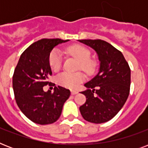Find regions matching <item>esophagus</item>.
<instances>
[{"label":"esophagus","mask_w":148,"mask_h":148,"mask_svg":"<svg viewBox=\"0 0 148 148\" xmlns=\"http://www.w3.org/2000/svg\"><path fill=\"white\" fill-rule=\"evenodd\" d=\"M77 90H71V95H77Z\"/></svg>","instance_id":"34e87169"}]
</instances>
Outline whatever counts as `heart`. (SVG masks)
I'll return each instance as SVG.
<instances>
[{"instance_id": "heart-1", "label": "heart", "mask_w": 148, "mask_h": 148, "mask_svg": "<svg viewBox=\"0 0 148 148\" xmlns=\"http://www.w3.org/2000/svg\"><path fill=\"white\" fill-rule=\"evenodd\" d=\"M67 54L71 55L79 60L78 69H82L85 72L90 74L94 71L95 64L90 59V52L87 47L82 45H72L66 50ZM63 61V54L59 49H54L49 55V64L51 69L58 71L60 69ZM85 79V75L82 72L69 73L63 72L58 74L56 78L57 83L60 86L67 88H76Z\"/></svg>"}]
</instances>
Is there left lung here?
Segmentation results:
<instances>
[{
  "mask_svg": "<svg viewBox=\"0 0 148 148\" xmlns=\"http://www.w3.org/2000/svg\"><path fill=\"white\" fill-rule=\"evenodd\" d=\"M95 50L100 67L97 74L84 84L86 102L80 107L84 119L95 124L112 119L130 93L131 69L122 53L102 40H78Z\"/></svg>",
  "mask_w": 148,
  "mask_h": 148,
  "instance_id": "8db88e82",
  "label": "left lung"
}]
</instances>
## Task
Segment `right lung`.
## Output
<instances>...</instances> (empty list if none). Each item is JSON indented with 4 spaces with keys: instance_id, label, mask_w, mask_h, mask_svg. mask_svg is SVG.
Returning a JSON list of instances; mask_svg holds the SVG:
<instances>
[{
    "instance_id": "1",
    "label": "right lung",
    "mask_w": 148,
    "mask_h": 148,
    "mask_svg": "<svg viewBox=\"0 0 148 148\" xmlns=\"http://www.w3.org/2000/svg\"><path fill=\"white\" fill-rule=\"evenodd\" d=\"M69 40L41 39L29 46L20 57L13 75V89L20 110L38 124L54 123L61 114L63 105L71 91L58 86L53 92L44 91L52 74L49 55L53 47Z\"/></svg>"
}]
</instances>
